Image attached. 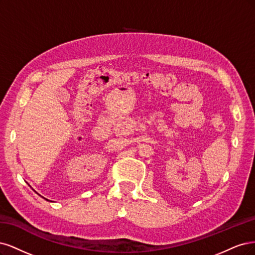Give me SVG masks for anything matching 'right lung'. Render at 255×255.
<instances>
[{"mask_svg": "<svg viewBox=\"0 0 255 255\" xmlns=\"http://www.w3.org/2000/svg\"><path fill=\"white\" fill-rule=\"evenodd\" d=\"M46 200H47V201H50V200H48V199H46Z\"/></svg>", "mask_w": 255, "mask_h": 255, "instance_id": "obj_1", "label": "right lung"}]
</instances>
